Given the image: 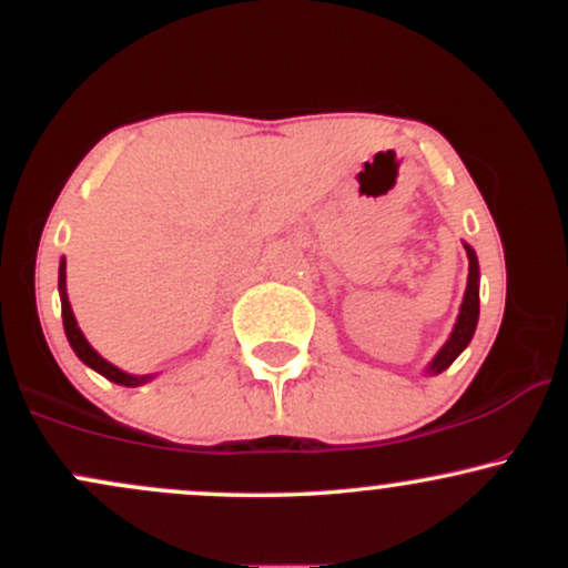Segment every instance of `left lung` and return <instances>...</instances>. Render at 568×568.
<instances>
[{"label":"left lung","instance_id":"obj_1","mask_svg":"<svg viewBox=\"0 0 568 568\" xmlns=\"http://www.w3.org/2000/svg\"><path fill=\"white\" fill-rule=\"evenodd\" d=\"M467 251V258H470V275H467V291H465V302H462V310H459V317H456V325L452 331V336H448V342L443 344L438 355L433 357V363L427 366V374H440V371H446L456 357L462 355V349L470 344V338L475 334V325H478V312H480V296H478V277H480V270H478V256H475V251L470 245H465Z\"/></svg>","mask_w":568,"mask_h":568}]
</instances>
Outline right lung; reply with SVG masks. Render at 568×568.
Listing matches in <instances>:
<instances>
[{"instance_id": "1", "label": "right lung", "mask_w": 568, "mask_h": 568, "mask_svg": "<svg viewBox=\"0 0 568 568\" xmlns=\"http://www.w3.org/2000/svg\"><path fill=\"white\" fill-rule=\"evenodd\" d=\"M58 291H61L63 331H67L71 349L77 352V357H80L84 366H90L93 371H98L101 376H106L109 382L125 384V387H139V384L152 379V376H130V374H125V371H120L116 366H112L109 361H103V357L98 355L93 347H90V342L84 338L80 325H77V317H74V312H71V304H69V296H67V262H61V270H58Z\"/></svg>"}]
</instances>
